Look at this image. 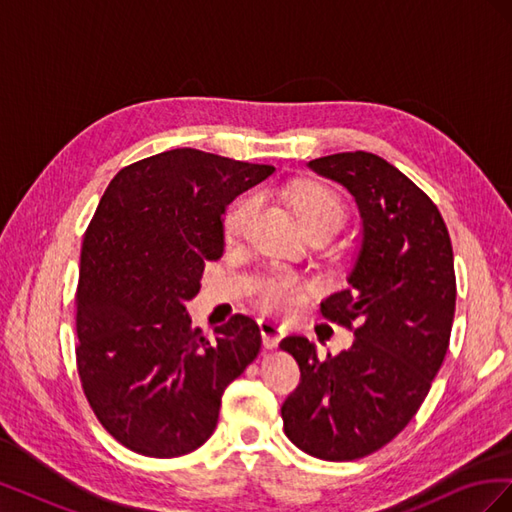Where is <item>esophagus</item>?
Returning <instances> with one entry per match:
<instances>
[{"instance_id":"obj_1","label":"esophagus","mask_w":512,"mask_h":512,"mask_svg":"<svg viewBox=\"0 0 512 512\" xmlns=\"http://www.w3.org/2000/svg\"><path fill=\"white\" fill-rule=\"evenodd\" d=\"M258 327H260L262 344H265V348H277V344H280V339L284 337V327H280V324H277L271 318H262L258 322Z\"/></svg>"}]
</instances>
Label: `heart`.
<instances>
[{
	"instance_id": "heart-1",
	"label": "heart",
	"mask_w": 512,
	"mask_h": 512,
	"mask_svg": "<svg viewBox=\"0 0 512 512\" xmlns=\"http://www.w3.org/2000/svg\"><path fill=\"white\" fill-rule=\"evenodd\" d=\"M290 203L297 211L299 220L307 230L331 226L339 228L344 222V203L333 190L322 183H301L290 192ZM258 198L254 194L241 196L232 203L224 213V235L226 239H237L247 230L252 215L256 213ZM307 288L305 284L294 275H273L267 277L258 288V305L269 314H290L294 309H299L305 303Z\"/></svg>"
}]
</instances>
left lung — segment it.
Listing matches in <instances>:
<instances>
[{"label":"left lung","instance_id":"obj_1","mask_svg":"<svg viewBox=\"0 0 512 512\" xmlns=\"http://www.w3.org/2000/svg\"><path fill=\"white\" fill-rule=\"evenodd\" d=\"M309 168L342 183L363 218L350 286L320 303L354 342L322 361L307 337L282 339L301 369L282 418L307 455L352 461L412 421L444 363L457 299L453 245L433 200L380 156L333 153Z\"/></svg>","mask_w":512,"mask_h":512}]
</instances>
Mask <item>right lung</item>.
<instances>
[{
  "label": "right lung",
  "instance_id": "add662e5",
  "mask_svg": "<svg viewBox=\"0 0 512 512\" xmlns=\"http://www.w3.org/2000/svg\"><path fill=\"white\" fill-rule=\"evenodd\" d=\"M273 170L170 149L121 168L100 198L81 250L76 367L102 427L138 455L203 446L226 386L260 352L252 316L235 314L209 342L185 301L222 258L226 205Z\"/></svg>",
  "mask_w": 512,
  "mask_h": 512
}]
</instances>
